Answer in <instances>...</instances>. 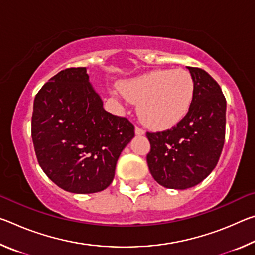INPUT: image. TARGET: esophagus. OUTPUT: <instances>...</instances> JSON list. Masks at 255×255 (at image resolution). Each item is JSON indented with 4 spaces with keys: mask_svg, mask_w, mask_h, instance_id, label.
Segmentation results:
<instances>
[{
    "mask_svg": "<svg viewBox=\"0 0 255 255\" xmlns=\"http://www.w3.org/2000/svg\"><path fill=\"white\" fill-rule=\"evenodd\" d=\"M135 132H136V135H144V133H145V130H144L143 128H140V127L136 126V128H135Z\"/></svg>",
    "mask_w": 255,
    "mask_h": 255,
    "instance_id": "obj_1",
    "label": "esophagus"
}]
</instances>
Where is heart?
Here are the masks:
<instances>
[{"instance_id":"heart-1","label":"heart","mask_w":255,"mask_h":255,"mask_svg":"<svg viewBox=\"0 0 255 255\" xmlns=\"http://www.w3.org/2000/svg\"><path fill=\"white\" fill-rule=\"evenodd\" d=\"M129 101L138 103V115L153 129H167L188 115L195 98V82L184 70H157L120 83Z\"/></svg>"}]
</instances>
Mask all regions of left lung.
Masks as SVG:
<instances>
[{
	"label": "left lung",
	"instance_id": "8db88e82",
	"mask_svg": "<svg viewBox=\"0 0 255 255\" xmlns=\"http://www.w3.org/2000/svg\"><path fill=\"white\" fill-rule=\"evenodd\" d=\"M195 82V98L188 115L174 127L147 132V164L158 184L188 189L205 180L221 157L226 126V99L213 77L187 67Z\"/></svg>",
	"mask_w": 255,
	"mask_h": 255
}]
</instances>
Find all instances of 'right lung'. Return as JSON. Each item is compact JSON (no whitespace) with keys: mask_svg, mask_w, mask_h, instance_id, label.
Listing matches in <instances>:
<instances>
[{"mask_svg":"<svg viewBox=\"0 0 255 255\" xmlns=\"http://www.w3.org/2000/svg\"><path fill=\"white\" fill-rule=\"evenodd\" d=\"M31 136L38 163L55 184L68 192L94 193L111 184L135 127L103 109L85 67H71L36 94Z\"/></svg>","mask_w":255,"mask_h":255,"instance_id":"1","label":"right lung"}]
</instances>
